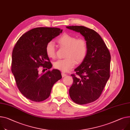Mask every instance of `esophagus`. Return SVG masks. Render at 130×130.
<instances>
[{
  "mask_svg": "<svg viewBox=\"0 0 130 130\" xmlns=\"http://www.w3.org/2000/svg\"><path fill=\"white\" fill-rule=\"evenodd\" d=\"M67 75L65 74V73H62V77H65V76H66Z\"/></svg>",
  "mask_w": 130,
  "mask_h": 130,
  "instance_id": "obj_1",
  "label": "esophagus"
}]
</instances>
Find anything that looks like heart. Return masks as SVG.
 Segmentation results:
<instances>
[{"instance_id":"b5f03b06","label":"heart","mask_w":130,"mask_h":130,"mask_svg":"<svg viewBox=\"0 0 130 130\" xmlns=\"http://www.w3.org/2000/svg\"><path fill=\"white\" fill-rule=\"evenodd\" d=\"M57 42L62 47H67L65 59H58L54 63V67L64 72H68L74 67L76 62H83L87 54V44L85 39L77 38L73 35L64 33L59 37ZM46 53L51 58L56 57V51L53 42H49L46 45Z\"/></svg>"}]
</instances>
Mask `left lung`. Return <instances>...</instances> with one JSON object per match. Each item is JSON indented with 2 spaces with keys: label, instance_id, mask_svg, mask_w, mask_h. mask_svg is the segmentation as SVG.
I'll return each mask as SVG.
<instances>
[{
  "label": "left lung",
  "instance_id": "left-lung-1",
  "mask_svg": "<svg viewBox=\"0 0 130 130\" xmlns=\"http://www.w3.org/2000/svg\"><path fill=\"white\" fill-rule=\"evenodd\" d=\"M80 33L87 44V54L72 74L74 82L69 90L72 100L79 105L96 100L110 77L111 56L104 41L93 30L84 26H67Z\"/></svg>",
  "mask_w": 130,
  "mask_h": 130
}]
</instances>
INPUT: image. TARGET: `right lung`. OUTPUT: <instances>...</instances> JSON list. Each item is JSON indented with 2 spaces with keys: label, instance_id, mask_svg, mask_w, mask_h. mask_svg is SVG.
Masks as SVG:
<instances>
[{
  "label": "right lung",
  "instance_id": "right-lung-1",
  "mask_svg": "<svg viewBox=\"0 0 130 130\" xmlns=\"http://www.w3.org/2000/svg\"><path fill=\"white\" fill-rule=\"evenodd\" d=\"M62 31L57 28H34L23 34L13 48L11 71L19 91L29 100L40 102L46 99L54 84L62 78L59 70L50 71L52 65L45 47ZM40 66L49 70L40 74Z\"/></svg>",
  "mask_w": 130,
  "mask_h": 130
}]
</instances>
